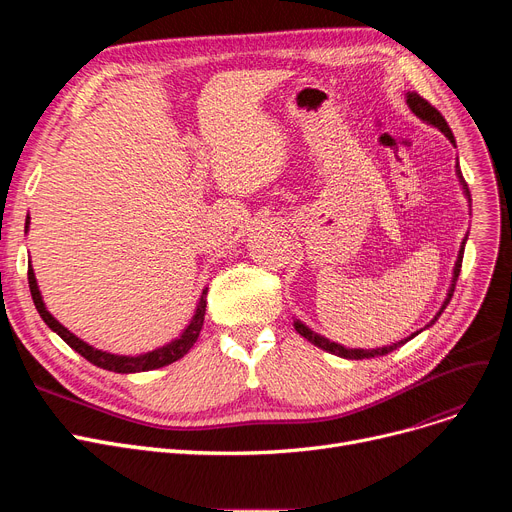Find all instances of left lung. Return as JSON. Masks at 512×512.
Instances as JSON below:
<instances>
[{"label": "left lung", "instance_id": "1", "mask_svg": "<svg viewBox=\"0 0 512 512\" xmlns=\"http://www.w3.org/2000/svg\"><path fill=\"white\" fill-rule=\"evenodd\" d=\"M407 105L411 107V112L417 116V118H421L423 122H427V124H432V126H436L438 130H442L444 134H446V139L454 145L456 141H454V134H452V130H450V126H448V122L444 120V116L436 110V107L429 103L427 99H423L421 95H417V93H407ZM456 147V145H454ZM456 176H459V182H461V186H463V193H465V197H467V201L471 203V193H469V186H467V182H465V178H463V174H461V168H459V161H456ZM465 242H467V236L463 238V242H461V251H459V257H456V263H454V272H452V284H450V288H448V294H446V299H444V305H442V309L436 313V317L429 321V324L425 326V328H429L432 324H436L438 321V317L442 315V311L446 309V305L450 303V299H452V292H454V286H456V280H459V274H461V265H463V253H465ZM294 330H297L303 338H307L311 344H315V346H319L321 351H326V353H332V355H338V357H342V359H371V357H382V355H388V353H392V351H396L398 346H402V344H407L415 334H411L409 338H405V340H400V342H394V344H390V346H382V348H371V351H365V348H346V346H342V344H336V342H332V340H328V338H324V336H319V334H315L313 330H309L303 321H299V319H294ZM421 332V330H419ZM417 332V334H419Z\"/></svg>", "mask_w": 512, "mask_h": 512}]
</instances>
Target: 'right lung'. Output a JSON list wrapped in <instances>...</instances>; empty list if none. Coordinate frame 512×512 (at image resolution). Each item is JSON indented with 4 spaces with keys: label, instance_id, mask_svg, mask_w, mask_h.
<instances>
[{
    "label": "right lung",
    "instance_id": "obj_1",
    "mask_svg": "<svg viewBox=\"0 0 512 512\" xmlns=\"http://www.w3.org/2000/svg\"><path fill=\"white\" fill-rule=\"evenodd\" d=\"M26 228H29V220H26ZM29 288H31L33 303H35L39 315L43 317V321L53 332H56L70 348H74V351L80 357H85L89 363H93L101 369H107V371H116V373H139V371L159 369V367H166V365L182 359L188 351H191L193 344L199 338V332L203 328V319H205V307H207V290H203L199 305L195 309V315L191 319V324L186 326V330L176 340L168 342L166 346H159V348H155V351H149L145 355L126 357V355H112V353H105V351H97V348H93L85 340H80L78 336H74L68 328H64L60 321L47 311L31 265H29Z\"/></svg>",
    "mask_w": 512,
    "mask_h": 512
}]
</instances>
